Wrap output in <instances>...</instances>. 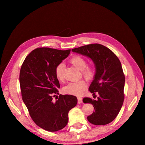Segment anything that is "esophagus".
Listing matches in <instances>:
<instances>
[{
    "label": "esophagus",
    "instance_id": "34e87169",
    "mask_svg": "<svg viewBox=\"0 0 145 145\" xmlns=\"http://www.w3.org/2000/svg\"><path fill=\"white\" fill-rule=\"evenodd\" d=\"M77 100H78V103L80 104V103H82L83 101H82V98L80 97H78L77 98Z\"/></svg>",
    "mask_w": 145,
    "mask_h": 145
}]
</instances>
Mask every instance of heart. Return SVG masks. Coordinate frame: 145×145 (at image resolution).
Here are the masks:
<instances>
[{
  "label": "heart",
  "mask_w": 145,
  "mask_h": 145,
  "mask_svg": "<svg viewBox=\"0 0 145 145\" xmlns=\"http://www.w3.org/2000/svg\"><path fill=\"white\" fill-rule=\"evenodd\" d=\"M69 61L70 63L73 65L77 69L82 71L83 76L86 79L90 80L93 78L94 76V69L90 67H86L87 63L84 58L79 56H74L71 57ZM63 63L59 64L55 69L56 76L60 80H62L63 79ZM87 86V83L85 80L71 82L64 87L63 91L66 94L80 95L83 91L86 88Z\"/></svg>",
  "instance_id": "1"
}]
</instances>
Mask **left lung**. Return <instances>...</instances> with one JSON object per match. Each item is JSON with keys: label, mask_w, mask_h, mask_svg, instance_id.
Returning a JSON list of instances; mask_svg holds the SVG:
<instances>
[{"label": "left lung", "mask_w": 145, "mask_h": 145, "mask_svg": "<svg viewBox=\"0 0 145 145\" xmlns=\"http://www.w3.org/2000/svg\"><path fill=\"white\" fill-rule=\"evenodd\" d=\"M72 51L90 58L95 68L89 90L94 95L97 92L99 96L96 100L83 99L95 109L87 119L95 125H107L115 119L124 101L125 77L120 60L111 50L98 43L74 48Z\"/></svg>", "instance_id": "8db88e82"}]
</instances>
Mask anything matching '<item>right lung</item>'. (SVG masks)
Returning a JSON list of instances; mask_svg holds the SVG:
<instances>
[{"mask_svg":"<svg viewBox=\"0 0 145 145\" xmlns=\"http://www.w3.org/2000/svg\"><path fill=\"white\" fill-rule=\"evenodd\" d=\"M70 51L37 48L27 56L20 69L19 80L23 102L35 123L50 132L67 126L68 112L77 103L76 96L68 94H60L58 100L52 101V97L59 94L60 88L55 69Z\"/></svg>","mask_w":145,"mask_h":145,"instance_id":"1","label":"right lung"}]
</instances>
